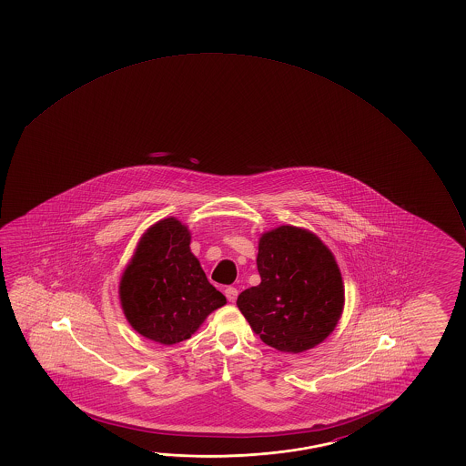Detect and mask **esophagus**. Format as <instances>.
<instances>
[{
    "label": "esophagus",
    "instance_id": "obj_1",
    "mask_svg": "<svg viewBox=\"0 0 466 466\" xmlns=\"http://www.w3.org/2000/svg\"><path fill=\"white\" fill-rule=\"evenodd\" d=\"M224 294H226V298H228L229 302H236L237 296H238V290H237L236 288L229 286V288H226Z\"/></svg>",
    "mask_w": 466,
    "mask_h": 466
}]
</instances>
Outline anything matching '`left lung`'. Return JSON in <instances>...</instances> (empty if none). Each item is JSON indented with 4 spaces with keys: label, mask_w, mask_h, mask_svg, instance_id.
<instances>
[{
    "label": "left lung",
    "mask_w": 466,
    "mask_h": 466,
    "mask_svg": "<svg viewBox=\"0 0 466 466\" xmlns=\"http://www.w3.org/2000/svg\"><path fill=\"white\" fill-rule=\"evenodd\" d=\"M261 282L240 292L237 307L263 343L304 352L335 329L344 286L333 253L310 230L279 226L259 237Z\"/></svg>",
    "instance_id": "obj_1"
}]
</instances>
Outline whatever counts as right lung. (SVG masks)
<instances>
[{
  "instance_id": "obj_1",
  "label": "right lung",
  "mask_w": 466,
  "mask_h": 466,
  "mask_svg": "<svg viewBox=\"0 0 466 466\" xmlns=\"http://www.w3.org/2000/svg\"><path fill=\"white\" fill-rule=\"evenodd\" d=\"M190 230L176 218L146 230L120 279L123 313L156 343L188 339L226 298L208 281L190 250Z\"/></svg>"
}]
</instances>
